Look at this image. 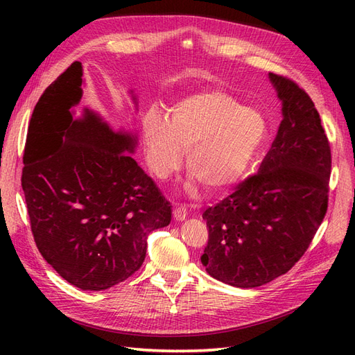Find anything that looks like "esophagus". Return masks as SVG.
Returning a JSON list of instances; mask_svg holds the SVG:
<instances>
[{
    "mask_svg": "<svg viewBox=\"0 0 355 355\" xmlns=\"http://www.w3.org/2000/svg\"><path fill=\"white\" fill-rule=\"evenodd\" d=\"M187 216H188V211H187V209H185V207L176 206V207L173 209V218H175V220L182 222V220H185V218H187Z\"/></svg>",
    "mask_w": 355,
    "mask_h": 355,
    "instance_id": "34e87169",
    "label": "esophagus"
}]
</instances>
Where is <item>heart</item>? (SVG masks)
<instances>
[{
    "label": "heart",
    "mask_w": 355,
    "mask_h": 355,
    "mask_svg": "<svg viewBox=\"0 0 355 355\" xmlns=\"http://www.w3.org/2000/svg\"><path fill=\"white\" fill-rule=\"evenodd\" d=\"M266 130L259 112L219 89L179 99L167 118L149 111L142 121L146 159L154 175L167 178L187 151V170L209 189L230 187L245 175Z\"/></svg>",
    "instance_id": "heart-1"
}]
</instances>
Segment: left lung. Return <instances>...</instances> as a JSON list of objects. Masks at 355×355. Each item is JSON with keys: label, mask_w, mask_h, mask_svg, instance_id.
Returning <instances> with one entry per match:
<instances>
[{"label": "left lung", "mask_w": 355, "mask_h": 355, "mask_svg": "<svg viewBox=\"0 0 355 355\" xmlns=\"http://www.w3.org/2000/svg\"><path fill=\"white\" fill-rule=\"evenodd\" d=\"M283 120L257 175L202 213L209 241L201 263L216 280L259 287L292 268L327 210L330 146L314 102L297 85L268 73Z\"/></svg>", "instance_id": "left-lung-1"}]
</instances>
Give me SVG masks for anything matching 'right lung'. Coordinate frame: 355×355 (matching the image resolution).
Returning a JSON list of instances; mask_svg holds the SVG:
<instances>
[{
  "label": "right lung",
  "mask_w": 355,
  "mask_h": 355,
  "mask_svg": "<svg viewBox=\"0 0 355 355\" xmlns=\"http://www.w3.org/2000/svg\"><path fill=\"white\" fill-rule=\"evenodd\" d=\"M80 62L42 93L31 116L22 188L42 257L81 290L110 288L142 266L146 240L171 206L137 166V135L114 130L83 98ZM137 110V98L130 90Z\"/></svg>",
  "instance_id": "obj_1"
}]
</instances>
